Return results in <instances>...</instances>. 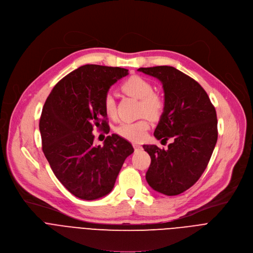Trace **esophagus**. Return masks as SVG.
Here are the masks:
<instances>
[{"label": "esophagus", "mask_w": 253, "mask_h": 253, "mask_svg": "<svg viewBox=\"0 0 253 253\" xmlns=\"http://www.w3.org/2000/svg\"><path fill=\"white\" fill-rule=\"evenodd\" d=\"M133 148H134V151L138 152V151H141L143 149V147L139 144H133Z\"/></svg>", "instance_id": "obj_1"}]
</instances>
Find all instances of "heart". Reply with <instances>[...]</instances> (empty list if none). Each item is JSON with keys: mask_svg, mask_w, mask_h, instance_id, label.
<instances>
[{"mask_svg": "<svg viewBox=\"0 0 253 253\" xmlns=\"http://www.w3.org/2000/svg\"><path fill=\"white\" fill-rule=\"evenodd\" d=\"M122 90L140 100V114L146 115L151 120H157L162 115L165 107V101L162 97L154 92L153 85L143 77L132 76L122 84ZM103 108L105 113L114 118L116 115V105L112 94L107 93L103 99ZM149 129V123L146 119L137 122H124L116 126L115 130L121 137L139 143L145 138Z\"/></svg>", "mask_w": 253, "mask_h": 253, "instance_id": "obj_1", "label": "heart"}]
</instances>
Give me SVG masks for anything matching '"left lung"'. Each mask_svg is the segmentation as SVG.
<instances>
[{"label": "left lung", "mask_w": 253, "mask_h": 253, "mask_svg": "<svg viewBox=\"0 0 253 253\" xmlns=\"http://www.w3.org/2000/svg\"><path fill=\"white\" fill-rule=\"evenodd\" d=\"M138 71L163 85L165 107L154 135L165 143L172 140L167 149L143 146L151 157L146 179L154 190L177 196L196 183L208 166L218 140L216 109L204 88L175 68Z\"/></svg>", "instance_id": "1"}]
</instances>
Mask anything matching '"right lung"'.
<instances>
[{
    "label": "right lung",
    "instance_id": "add662e5",
    "mask_svg": "<svg viewBox=\"0 0 253 253\" xmlns=\"http://www.w3.org/2000/svg\"><path fill=\"white\" fill-rule=\"evenodd\" d=\"M128 70L85 65L57 83L40 120L42 151L56 178L75 197L93 201L108 194L123 164L133 153L129 142L112 133L93 144V128L109 132L103 99Z\"/></svg>",
    "mask_w": 253,
    "mask_h": 253
}]
</instances>
